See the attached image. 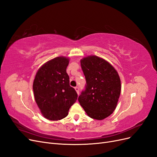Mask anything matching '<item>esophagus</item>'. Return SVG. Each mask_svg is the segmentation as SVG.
<instances>
[{
  "mask_svg": "<svg viewBox=\"0 0 157 157\" xmlns=\"http://www.w3.org/2000/svg\"><path fill=\"white\" fill-rule=\"evenodd\" d=\"M75 90H76V91H77V94L78 95H79V88L78 87H77H77H75Z\"/></svg>",
  "mask_w": 157,
  "mask_h": 157,
  "instance_id": "1",
  "label": "esophagus"
}]
</instances>
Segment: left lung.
<instances>
[{"mask_svg":"<svg viewBox=\"0 0 157 157\" xmlns=\"http://www.w3.org/2000/svg\"><path fill=\"white\" fill-rule=\"evenodd\" d=\"M80 64L86 85L78 100L89 117L102 120L116 109L121 93L120 76L110 63L97 56L84 57Z\"/></svg>","mask_w":157,"mask_h":157,"instance_id":"obj_1","label":"left lung"}]
</instances>
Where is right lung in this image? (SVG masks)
I'll use <instances>...</instances> for the list:
<instances>
[{
	"label": "right lung",
	"instance_id": "right-lung-1",
	"mask_svg": "<svg viewBox=\"0 0 157 157\" xmlns=\"http://www.w3.org/2000/svg\"><path fill=\"white\" fill-rule=\"evenodd\" d=\"M69 58L59 56L48 61L38 69L33 82L34 98L46 119L60 120L77 99L75 90L69 85L66 72Z\"/></svg>",
	"mask_w": 157,
	"mask_h": 157
}]
</instances>
